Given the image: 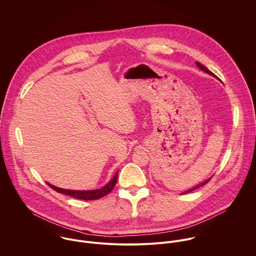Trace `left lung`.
<instances>
[{"label":"left lung","instance_id":"8db88e82","mask_svg":"<svg viewBox=\"0 0 256 256\" xmlns=\"http://www.w3.org/2000/svg\"><path fill=\"white\" fill-rule=\"evenodd\" d=\"M196 64H197V66L202 70V71H204V72H206V73L210 74H212V76H214V74L212 73L209 69H207L205 66H203L202 64H200L199 62H196ZM210 182V178L209 180H205L204 182L200 183L199 185H197V186H195V187H193L192 189H190V190H188V191H186L185 193H188V192H191V191H193V190H196V189H198L199 187H201V186H203V185H205L206 183H208Z\"/></svg>","mask_w":256,"mask_h":256}]
</instances>
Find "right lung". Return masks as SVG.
Returning a JSON list of instances; mask_svg holds the SVG:
<instances>
[{
  "label": "right lung",
  "instance_id": "right-lung-1",
  "mask_svg": "<svg viewBox=\"0 0 256 256\" xmlns=\"http://www.w3.org/2000/svg\"><path fill=\"white\" fill-rule=\"evenodd\" d=\"M118 176V172L115 174L114 178L108 183L104 187L100 188V189H96V190H88V191H78V190H68V189H62L59 187H55L53 185H51L50 183L47 182V184L55 191L62 193L64 195H68L76 199H80V200H96L100 199L106 195H108L110 193L113 189V187L115 186L116 182H117V176Z\"/></svg>",
  "mask_w": 256,
  "mask_h": 256
}]
</instances>
